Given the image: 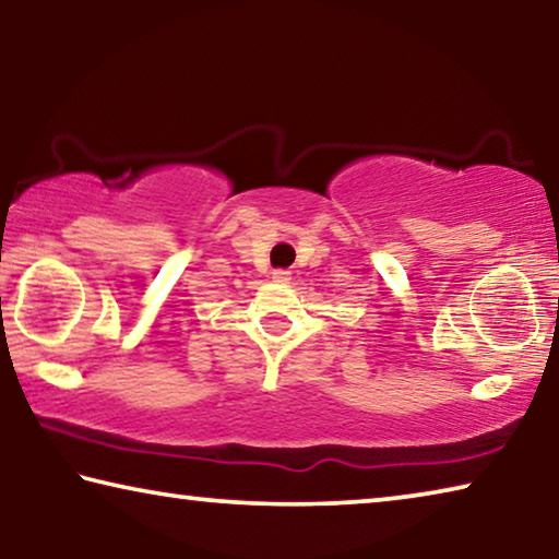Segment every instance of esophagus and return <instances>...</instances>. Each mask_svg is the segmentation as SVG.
<instances>
[{
    "label": "esophagus",
    "instance_id": "obj_1",
    "mask_svg": "<svg viewBox=\"0 0 559 559\" xmlns=\"http://www.w3.org/2000/svg\"><path fill=\"white\" fill-rule=\"evenodd\" d=\"M273 281H276V283H288L290 281V271H286V269L273 271Z\"/></svg>",
    "mask_w": 559,
    "mask_h": 559
}]
</instances>
